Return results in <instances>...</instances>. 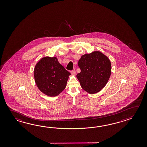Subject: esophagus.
<instances>
[{
    "label": "esophagus",
    "mask_w": 147,
    "mask_h": 147,
    "mask_svg": "<svg viewBox=\"0 0 147 147\" xmlns=\"http://www.w3.org/2000/svg\"><path fill=\"white\" fill-rule=\"evenodd\" d=\"M71 72V74L73 75H75V74H76V73L75 70H72V71H71V72Z\"/></svg>",
    "instance_id": "1"
}]
</instances>
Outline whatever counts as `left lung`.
I'll return each instance as SVG.
<instances>
[{"instance_id": "8db88e82", "label": "left lung", "mask_w": 147, "mask_h": 147, "mask_svg": "<svg viewBox=\"0 0 147 147\" xmlns=\"http://www.w3.org/2000/svg\"><path fill=\"white\" fill-rule=\"evenodd\" d=\"M78 66L81 72L76 77L84 91L96 94L105 87L111 75V64L102 53L95 51L81 56Z\"/></svg>"}]
</instances>
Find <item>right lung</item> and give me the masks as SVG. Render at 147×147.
I'll list each match as a JSON object with an SVG mask.
<instances>
[{"label":"right lung","mask_w":147,"mask_h":147,"mask_svg":"<svg viewBox=\"0 0 147 147\" xmlns=\"http://www.w3.org/2000/svg\"><path fill=\"white\" fill-rule=\"evenodd\" d=\"M70 75L56 57H43L34 67L36 84L40 91L49 97L58 96L65 89Z\"/></svg>","instance_id":"add662e5"}]
</instances>
